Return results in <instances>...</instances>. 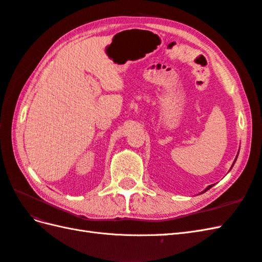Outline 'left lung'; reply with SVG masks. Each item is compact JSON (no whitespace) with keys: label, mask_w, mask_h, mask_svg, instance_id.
<instances>
[{"label":"left lung","mask_w":262,"mask_h":262,"mask_svg":"<svg viewBox=\"0 0 262 262\" xmlns=\"http://www.w3.org/2000/svg\"><path fill=\"white\" fill-rule=\"evenodd\" d=\"M237 157H238V156H237ZM237 157H235V160H237ZM235 160H234V161H233V164H234V162H235ZM233 164H232V167H233ZM232 167H231V168H232ZM210 188H212V186H209V187H208V188H207V189H206V190H205V191H203V192H206V191H207V190H209V189H210Z\"/></svg>","instance_id":"8db88e82"}]
</instances>
